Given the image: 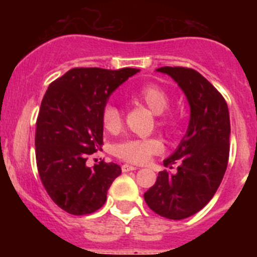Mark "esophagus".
I'll use <instances>...</instances> for the list:
<instances>
[{
  "mask_svg": "<svg viewBox=\"0 0 257 257\" xmlns=\"http://www.w3.org/2000/svg\"><path fill=\"white\" fill-rule=\"evenodd\" d=\"M121 170H122V172H130V171H135V170H136V167L131 166V165L125 164V165H122Z\"/></svg>",
  "mask_w": 257,
  "mask_h": 257,
  "instance_id": "34e87169",
  "label": "esophagus"
}]
</instances>
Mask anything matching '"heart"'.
Instances as JSON below:
<instances>
[{
    "mask_svg": "<svg viewBox=\"0 0 257 257\" xmlns=\"http://www.w3.org/2000/svg\"><path fill=\"white\" fill-rule=\"evenodd\" d=\"M136 102L142 103L154 113L157 115L156 123L164 130H174L177 126V116L174 112H167L170 105V96L166 91L155 83L140 86L132 91L131 96ZM101 122L105 131L115 134L121 127L122 115L120 108L113 103H107L101 112ZM162 150V145L156 137L145 139H126L113 146V154L116 157L131 164H144L152 155L159 154Z\"/></svg>",
    "mask_w": 257,
    "mask_h": 257,
    "instance_id": "1",
    "label": "heart"
}]
</instances>
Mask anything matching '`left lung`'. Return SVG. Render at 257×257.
I'll return each mask as SVG.
<instances>
[{
  "instance_id": "left-lung-1",
  "label": "left lung",
  "mask_w": 257,
  "mask_h": 257,
  "mask_svg": "<svg viewBox=\"0 0 257 257\" xmlns=\"http://www.w3.org/2000/svg\"><path fill=\"white\" fill-rule=\"evenodd\" d=\"M171 76L191 108L189 128L176 151L164 161L179 162L176 174L164 170L145 192L150 209L162 217L182 220L199 212L217 191L230 155V116L220 92L197 71L187 67L157 68Z\"/></svg>"
}]
</instances>
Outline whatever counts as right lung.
Here are the masks:
<instances>
[{"mask_svg":"<svg viewBox=\"0 0 257 257\" xmlns=\"http://www.w3.org/2000/svg\"><path fill=\"white\" fill-rule=\"evenodd\" d=\"M137 68H71L50 83L36 121V162L48 196L63 211L81 216L103 206L121 167L101 161L86 166L101 150V112L111 93Z\"/></svg>","mask_w":257,"mask_h":257,"instance_id":"add662e5","label":"right lung"}]
</instances>
